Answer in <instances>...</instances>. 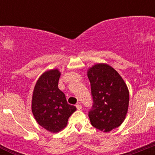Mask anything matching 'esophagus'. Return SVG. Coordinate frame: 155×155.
Wrapping results in <instances>:
<instances>
[{
    "label": "esophagus",
    "mask_w": 155,
    "mask_h": 155,
    "mask_svg": "<svg viewBox=\"0 0 155 155\" xmlns=\"http://www.w3.org/2000/svg\"><path fill=\"white\" fill-rule=\"evenodd\" d=\"M76 107H77V109H78V110H81V109H82V105H81L80 103H78V104H77V105H76Z\"/></svg>",
    "instance_id": "obj_1"
}]
</instances>
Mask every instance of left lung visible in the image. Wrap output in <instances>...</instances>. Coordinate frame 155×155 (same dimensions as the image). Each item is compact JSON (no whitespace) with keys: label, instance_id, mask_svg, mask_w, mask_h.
Segmentation results:
<instances>
[{"label":"left lung","instance_id":"left-lung-1","mask_svg":"<svg viewBox=\"0 0 155 155\" xmlns=\"http://www.w3.org/2000/svg\"><path fill=\"white\" fill-rule=\"evenodd\" d=\"M93 105L88 116L91 125L105 133L120 127L128 112L129 90L120 74L107 64L88 68Z\"/></svg>","mask_w":155,"mask_h":155}]
</instances>
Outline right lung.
<instances>
[{
	"instance_id": "right-lung-1",
	"label": "right lung",
	"mask_w": 155,
	"mask_h": 155,
	"mask_svg": "<svg viewBox=\"0 0 155 155\" xmlns=\"http://www.w3.org/2000/svg\"><path fill=\"white\" fill-rule=\"evenodd\" d=\"M61 71H45L37 80L31 97V112L36 122L51 133H58L68 125L76 107L69 105L65 94L58 88Z\"/></svg>"
}]
</instances>
